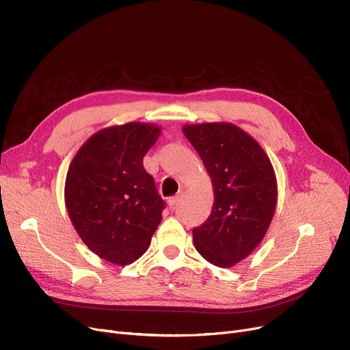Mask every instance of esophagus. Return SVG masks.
Masks as SVG:
<instances>
[{"instance_id":"34e87169","label":"esophagus","mask_w":350,"mask_h":350,"mask_svg":"<svg viewBox=\"0 0 350 350\" xmlns=\"http://www.w3.org/2000/svg\"><path fill=\"white\" fill-rule=\"evenodd\" d=\"M180 201V196H174V197H170L169 198V207L172 208V210H174L176 208V206H177V203Z\"/></svg>"}]
</instances>
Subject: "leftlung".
Wrapping results in <instances>:
<instances>
[{
  "mask_svg": "<svg viewBox=\"0 0 350 350\" xmlns=\"http://www.w3.org/2000/svg\"><path fill=\"white\" fill-rule=\"evenodd\" d=\"M210 174L214 204L193 230L196 250L219 268L240 262L260 245L277 207V177L260 143L232 123L183 126Z\"/></svg>",
  "mask_w": 350,
  "mask_h": 350,
  "instance_id": "left-lung-1",
  "label": "left lung"
}]
</instances>
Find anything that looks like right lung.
Wrapping results in <instances>:
<instances>
[{
	"label": "right lung",
	"mask_w": 350,
	"mask_h": 350,
	"mask_svg": "<svg viewBox=\"0 0 350 350\" xmlns=\"http://www.w3.org/2000/svg\"><path fill=\"white\" fill-rule=\"evenodd\" d=\"M161 127L129 122L92 135L72 159L65 206L86 247L115 265L147 251L165 207L143 157Z\"/></svg>",
	"instance_id": "add662e5"
}]
</instances>
